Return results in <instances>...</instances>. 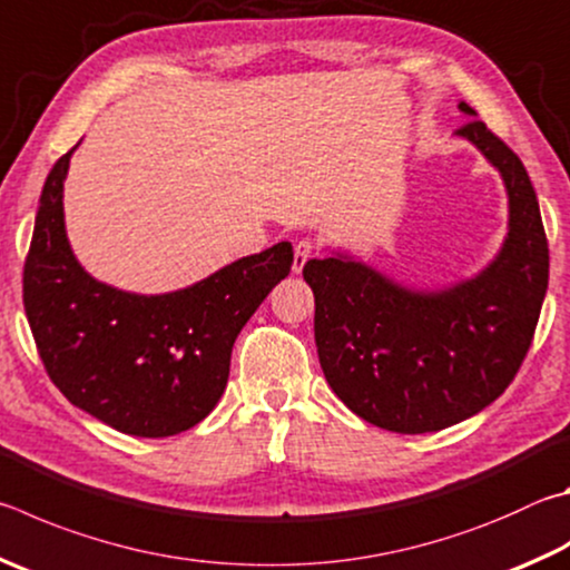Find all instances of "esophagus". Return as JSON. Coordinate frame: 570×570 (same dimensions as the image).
Returning <instances> with one entry per match:
<instances>
[{
    "instance_id": "obj_1",
    "label": "esophagus",
    "mask_w": 570,
    "mask_h": 570,
    "mask_svg": "<svg viewBox=\"0 0 570 570\" xmlns=\"http://www.w3.org/2000/svg\"><path fill=\"white\" fill-rule=\"evenodd\" d=\"M318 252V242L316 239H302V242H296V246H294V272L298 274L304 268V264L308 262V258H312L314 254Z\"/></svg>"
}]
</instances>
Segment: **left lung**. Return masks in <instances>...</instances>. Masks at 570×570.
<instances>
[{
  "mask_svg": "<svg viewBox=\"0 0 570 570\" xmlns=\"http://www.w3.org/2000/svg\"><path fill=\"white\" fill-rule=\"evenodd\" d=\"M461 111L475 114L461 101ZM509 189L499 258L469 284L411 294L356 262L312 258L318 361L328 386L379 429L429 433L489 406L519 374L548 288V239L523 161L481 119L459 127Z\"/></svg>",
  "mask_w": 570,
  "mask_h": 570,
  "instance_id": "obj_1",
  "label": "left lung"
}]
</instances>
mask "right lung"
<instances>
[{"label":"right lung","instance_id":"add662e5","mask_svg":"<svg viewBox=\"0 0 570 570\" xmlns=\"http://www.w3.org/2000/svg\"><path fill=\"white\" fill-rule=\"evenodd\" d=\"M69 157L71 149L49 171L24 262V312L39 358L51 384L107 426L174 436L222 399L234 341L292 272L294 249L282 242L174 294L117 292L69 249L61 206Z\"/></svg>","mask_w":570,"mask_h":570}]
</instances>
